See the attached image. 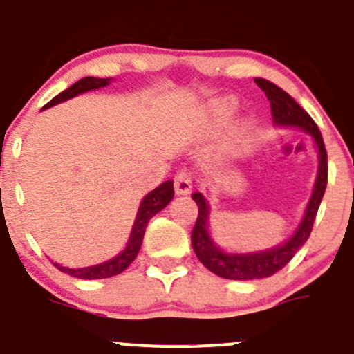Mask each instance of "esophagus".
I'll return each instance as SVG.
<instances>
[{"instance_id":"esophagus-1","label":"esophagus","mask_w":354,"mask_h":354,"mask_svg":"<svg viewBox=\"0 0 354 354\" xmlns=\"http://www.w3.org/2000/svg\"><path fill=\"white\" fill-rule=\"evenodd\" d=\"M192 174L188 173L187 169H180L174 176V189H176L178 195H187L192 189Z\"/></svg>"}]
</instances>
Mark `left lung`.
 Here are the masks:
<instances>
[{
  "label": "left lung",
  "mask_w": 354,
  "mask_h": 354,
  "mask_svg": "<svg viewBox=\"0 0 354 354\" xmlns=\"http://www.w3.org/2000/svg\"><path fill=\"white\" fill-rule=\"evenodd\" d=\"M254 81L265 91L266 98L270 100L271 113H273L274 122L278 125H295V127H300L305 132L312 133L319 149V173L317 180H315L314 193H312L310 202H308L307 210H305L304 221L299 225V229L295 230V234L278 248L261 252H252V254H227L214 244L207 230L208 205L205 198H203L202 193H193L192 198L198 205V217H196V222L192 230L193 251H195L196 258L200 259V263L207 270H210L217 277L227 278V280H259V278L271 277V274H274L281 268L288 265L290 259L295 256V252L302 248L305 241L310 236L315 215H317L327 185V152L317 124L312 120L310 115L288 93L278 88L277 84L270 83L263 77H256Z\"/></svg>",
  "instance_id": "1"
}]
</instances>
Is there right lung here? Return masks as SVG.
<instances>
[{"label": "right lung", "instance_id": "right-lung-1", "mask_svg": "<svg viewBox=\"0 0 354 354\" xmlns=\"http://www.w3.org/2000/svg\"><path fill=\"white\" fill-rule=\"evenodd\" d=\"M110 83V77H83L77 83H74L73 86L64 89L62 93H59L57 96L50 100L44 109H49L52 105H57V103L66 102V100L73 98V96L80 95V93L89 91V89H96L106 86ZM174 195L173 189V181H165L162 185H159L158 188L152 189L151 193L142 200L139 208V214H137L136 224H133L132 234H130V239L127 248L120 252L118 256H115L110 261L102 263V265L96 266H88V268H80V270H69V268L59 266L57 263H54V266L57 270H61L62 273H68L74 278H81V280H100V278H110L115 274H120L122 271L127 270L130 263L136 259L137 252H139L140 244H142L144 232H146V227L152 217H154L158 212H161L167 203L171 202Z\"/></svg>", "mask_w": 354, "mask_h": 354}]
</instances>
